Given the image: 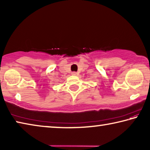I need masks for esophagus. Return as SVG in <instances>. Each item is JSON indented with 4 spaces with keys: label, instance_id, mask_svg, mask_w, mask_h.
<instances>
[{
    "label": "esophagus",
    "instance_id": "esophagus-1",
    "mask_svg": "<svg viewBox=\"0 0 150 150\" xmlns=\"http://www.w3.org/2000/svg\"><path fill=\"white\" fill-rule=\"evenodd\" d=\"M71 75H77V73L75 72V71H73V72L71 73Z\"/></svg>",
    "mask_w": 150,
    "mask_h": 150
}]
</instances>
